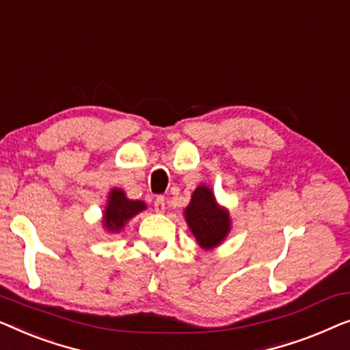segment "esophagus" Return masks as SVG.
Segmentation results:
<instances>
[{
    "mask_svg": "<svg viewBox=\"0 0 350 350\" xmlns=\"http://www.w3.org/2000/svg\"><path fill=\"white\" fill-rule=\"evenodd\" d=\"M154 208L157 213H165V198L163 196H157L155 201H154Z\"/></svg>",
    "mask_w": 350,
    "mask_h": 350,
    "instance_id": "esophagus-1",
    "label": "esophagus"
}]
</instances>
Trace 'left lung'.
Instances as JSON below:
<instances>
[{
    "label": "left lung",
    "mask_w": 350,
    "mask_h": 350,
    "mask_svg": "<svg viewBox=\"0 0 350 350\" xmlns=\"http://www.w3.org/2000/svg\"><path fill=\"white\" fill-rule=\"evenodd\" d=\"M184 215L196 243L204 250L222 244L231 230L230 213L219 206L213 190L206 185L196 187Z\"/></svg>",
    "instance_id": "obj_1"
}]
</instances>
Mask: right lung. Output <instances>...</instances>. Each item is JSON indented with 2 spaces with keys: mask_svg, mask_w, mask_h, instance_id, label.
I'll list each match as a JSON object with an SVG mask.
<instances>
[{
  "mask_svg": "<svg viewBox=\"0 0 350 350\" xmlns=\"http://www.w3.org/2000/svg\"><path fill=\"white\" fill-rule=\"evenodd\" d=\"M146 208L144 201L128 200L124 190L112 189L107 196L106 209L103 213V226L111 233H117V231L124 230L128 220Z\"/></svg>",
  "mask_w": 350,
  "mask_h": 350,
  "instance_id": "obj_1",
  "label": "right lung"
}]
</instances>
